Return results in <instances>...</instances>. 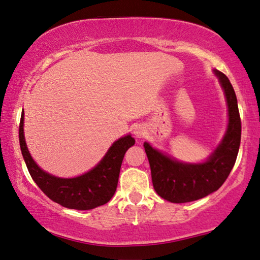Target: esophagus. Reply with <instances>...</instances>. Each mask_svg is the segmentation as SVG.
I'll list each match as a JSON object with an SVG mask.
<instances>
[{"label":"esophagus","instance_id":"esophagus-1","mask_svg":"<svg viewBox=\"0 0 260 260\" xmlns=\"http://www.w3.org/2000/svg\"><path fill=\"white\" fill-rule=\"evenodd\" d=\"M134 135L137 138H142L145 135V128L142 126H135L134 127Z\"/></svg>","mask_w":260,"mask_h":260}]
</instances>
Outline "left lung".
<instances>
[{"label": "left lung", "mask_w": 260, "mask_h": 260, "mask_svg": "<svg viewBox=\"0 0 260 260\" xmlns=\"http://www.w3.org/2000/svg\"><path fill=\"white\" fill-rule=\"evenodd\" d=\"M223 89L229 122L223 139L204 163H183L169 157L145 142L151 180L156 193L170 203L183 204L201 199L219 189L236 162L241 143V118L236 93L229 78L214 71Z\"/></svg>", "instance_id": "obj_1"}]
</instances>
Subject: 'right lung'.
I'll return each mask as SVG.
<instances>
[{"label": "right lung", "instance_id": "obj_1", "mask_svg": "<svg viewBox=\"0 0 260 260\" xmlns=\"http://www.w3.org/2000/svg\"><path fill=\"white\" fill-rule=\"evenodd\" d=\"M24 111L19 122V146L32 179L49 199L71 209L96 208L109 203L117 189L125 152L134 146L131 135L117 140L100 163L86 174L74 178H60L41 170L27 150L24 138Z\"/></svg>", "mask_w": 260, "mask_h": 260}]
</instances>
